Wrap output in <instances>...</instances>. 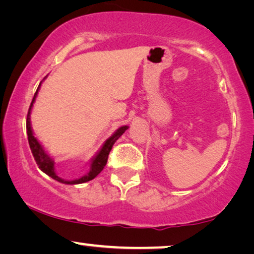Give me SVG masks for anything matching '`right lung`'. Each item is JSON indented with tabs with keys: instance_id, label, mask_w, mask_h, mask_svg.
<instances>
[{
	"instance_id": "obj_1",
	"label": "right lung",
	"mask_w": 254,
	"mask_h": 254,
	"mask_svg": "<svg viewBox=\"0 0 254 254\" xmlns=\"http://www.w3.org/2000/svg\"><path fill=\"white\" fill-rule=\"evenodd\" d=\"M39 88H40V84H39V86H38L36 93H34L32 103H31L29 113H27V118H26L27 140H29L30 149H31V151H32V155H33L34 159H36L38 166H39V169L41 170V171L46 173L47 176H50L51 178H53L55 180H58V182L64 183V184H71V185H74V184H82V183L89 182V180H92L95 177L98 176L99 173L103 171L104 166H105L107 163V158H109V154H110L111 149H112V147H113V144L116 143V141L118 140V138H119L121 135L126 131V129H128V126L120 127L119 129H118L116 133L112 135V136H111L110 138H107L106 142L102 147V149H100V151L96 155V157L92 159L91 166H90V171L86 173L85 176H83L82 178H79V179L71 180V182L61 179L60 177L57 176V173H55V171H54V161L47 155V152L44 150V148L41 147V144L38 142L37 138L34 137V135L32 133V128H31L30 113H31V109H32V106H33L34 100H36V97L38 95V90H39Z\"/></svg>"
}]
</instances>
